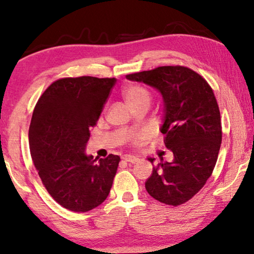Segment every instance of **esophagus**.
I'll list each match as a JSON object with an SVG mask.
<instances>
[{
    "instance_id": "1",
    "label": "esophagus",
    "mask_w": 254,
    "mask_h": 254,
    "mask_svg": "<svg viewBox=\"0 0 254 254\" xmlns=\"http://www.w3.org/2000/svg\"><path fill=\"white\" fill-rule=\"evenodd\" d=\"M123 159H124L125 162H127V163H136L138 161V158L135 157V156H128V155L124 156Z\"/></svg>"
}]
</instances>
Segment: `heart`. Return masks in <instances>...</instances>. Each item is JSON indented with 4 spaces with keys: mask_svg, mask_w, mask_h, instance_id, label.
I'll return each instance as SVG.
<instances>
[{
    "mask_svg": "<svg viewBox=\"0 0 254 254\" xmlns=\"http://www.w3.org/2000/svg\"><path fill=\"white\" fill-rule=\"evenodd\" d=\"M123 95L129 107L138 103H149V100H150V93H149L148 90L138 84H133L125 88Z\"/></svg>",
    "mask_w": 254,
    "mask_h": 254,
    "instance_id": "1",
    "label": "heart"
}]
</instances>
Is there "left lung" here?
<instances>
[{
    "label": "left lung",
    "instance_id": "8db88e82",
    "mask_svg": "<svg viewBox=\"0 0 254 254\" xmlns=\"http://www.w3.org/2000/svg\"><path fill=\"white\" fill-rule=\"evenodd\" d=\"M126 77L162 93L165 116L161 131L175 158L154 166L145 190L159 202L180 206L204 186L218 157L222 126L213 89L202 76L184 65H163Z\"/></svg>",
    "mask_w": 254,
    "mask_h": 254
}]
</instances>
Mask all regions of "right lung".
I'll return each mask as SVG.
<instances>
[{
    "label": "right lung",
    "mask_w": 254,
    "mask_h": 254,
    "mask_svg": "<svg viewBox=\"0 0 254 254\" xmlns=\"http://www.w3.org/2000/svg\"><path fill=\"white\" fill-rule=\"evenodd\" d=\"M116 78L64 77L38 99L29 129L30 150L45 189L71 211H89L109 195L120 157L85 155L93 127Z\"/></svg>",
    "instance_id": "obj_1"
}]
</instances>
